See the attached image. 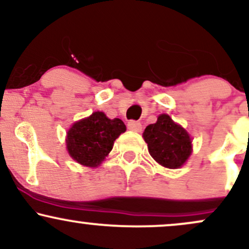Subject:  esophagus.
I'll use <instances>...</instances> for the list:
<instances>
[{"label": "esophagus", "mask_w": 249, "mask_h": 249, "mask_svg": "<svg viewBox=\"0 0 249 249\" xmlns=\"http://www.w3.org/2000/svg\"><path fill=\"white\" fill-rule=\"evenodd\" d=\"M127 127L128 130L131 131H134V132H141L142 131V124L139 122H136V121H130L127 123Z\"/></svg>", "instance_id": "esophagus-1"}]
</instances>
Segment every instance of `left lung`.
Here are the masks:
<instances>
[{
    "label": "left lung",
    "mask_w": 249,
    "mask_h": 249,
    "mask_svg": "<svg viewBox=\"0 0 249 249\" xmlns=\"http://www.w3.org/2000/svg\"><path fill=\"white\" fill-rule=\"evenodd\" d=\"M142 137L151 157L164 167L182 166L192 152V142L186 130L167 115H160L157 123L146 126Z\"/></svg>",
    "instance_id": "8db88e82"
}]
</instances>
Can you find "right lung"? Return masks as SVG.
<instances>
[{"label":"right lung","instance_id":"add662e5","mask_svg":"<svg viewBox=\"0 0 249 249\" xmlns=\"http://www.w3.org/2000/svg\"><path fill=\"white\" fill-rule=\"evenodd\" d=\"M125 131L126 126L122 119H108L105 113L97 111L71 126L67 136V148L78 164L96 167L112 150L113 142Z\"/></svg>","mask_w":249,"mask_h":249}]
</instances>
